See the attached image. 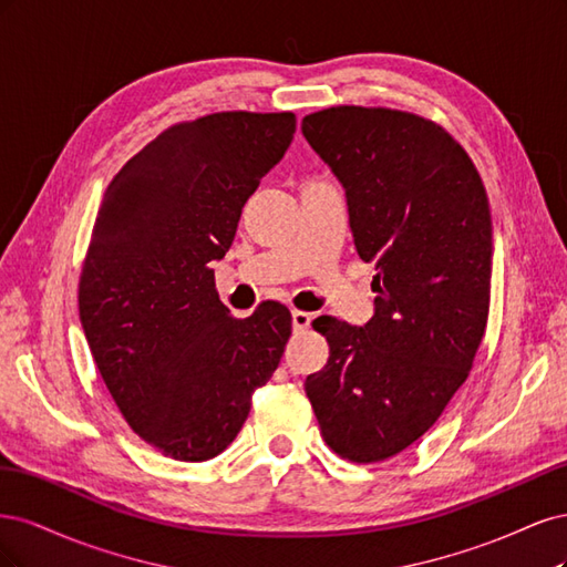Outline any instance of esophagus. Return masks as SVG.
Returning <instances> with one entry per match:
<instances>
[{"instance_id": "1", "label": "esophagus", "mask_w": 567, "mask_h": 567, "mask_svg": "<svg viewBox=\"0 0 567 567\" xmlns=\"http://www.w3.org/2000/svg\"><path fill=\"white\" fill-rule=\"evenodd\" d=\"M310 323H312V315H310V312L293 310V329H296V331H305V329H310Z\"/></svg>"}]
</instances>
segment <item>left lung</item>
Masks as SVG:
<instances>
[{
    "instance_id": "1",
    "label": "left lung",
    "mask_w": 567,
    "mask_h": 567,
    "mask_svg": "<svg viewBox=\"0 0 567 567\" xmlns=\"http://www.w3.org/2000/svg\"><path fill=\"white\" fill-rule=\"evenodd\" d=\"M302 134L346 188L357 252L379 271L364 329L315 319L331 352L305 392L340 458L379 463L414 444L473 369L489 315V200L468 153L423 115L331 106L305 115Z\"/></svg>"
}]
</instances>
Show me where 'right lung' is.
I'll list each match as a JSON object with an SVG mask.
<instances>
[{"label":"right lung","mask_w":567,"mask_h":567,"mask_svg":"<svg viewBox=\"0 0 567 567\" xmlns=\"http://www.w3.org/2000/svg\"><path fill=\"white\" fill-rule=\"evenodd\" d=\"M293 132L290 111L184 120L132 156L101 200L80 321L120 414L165 456L225 452L281 362L288 307L231 317L210 262L229 250L246 200Z\"/></svg>","instance_id":"right-lung-1"}]
</instances>
